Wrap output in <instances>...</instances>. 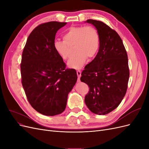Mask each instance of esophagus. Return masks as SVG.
Segmentation results:
<instances>
[{
    "instance_id": "34e87169",
    "label": "esophagus",
    "mask_w": 149,
    "mask_h": 149,
    "mask_svg": "<svg viewBox=\"0 0 149 149\" xmlns=\"http://www.w3.org/2000/svg\"><path fill=\"white\" fill-rule=\"evenodd\" d=\"M76 74H77L78 80V81H79V79H80L81 76V71H79V70H78V71H76Z\"/></svg>"
}]
</instances>
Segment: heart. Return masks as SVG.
I'll use <instances>...</instances> for the list:
<instances>
[{
  "mask_svg": "<svg viewBox=\"0 0 149 149\" xmlns=\"http://www.w3.org/2000/svg\"><path fill=\"white\" fill-rule=\"evenodd\" d=\"M63 40H56L53 47L63 60L70 56V48L74 47L76 55L68 62L71 68L79 69L86 62L97 54L100 47V35L93 26H71L63 35Z\"/></svg>",
  "mask_w": 149,
  "mask_h": 149,
  "instance_id": "b5f03b06",
  "label": "heart"
}]
</instances>
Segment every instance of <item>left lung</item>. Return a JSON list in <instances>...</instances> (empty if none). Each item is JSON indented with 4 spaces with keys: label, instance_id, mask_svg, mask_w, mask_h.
I'll use <instances>...</instances> for the list:
<instances>
[{
    "label": "left lung",
    "instance_id": "8db88e82",
    "mask_svg": "<svg viewBox=\"0 0 149 149\" xmlns=\"http://www.w3.org/2000/svg\"><path fill=\"white\" fill-rule=\"evenodd\" d=\"M100 35V47L94 59L85 66L80 79L89 87L84 97L93 113L105 115L120 104L127 91L129 78L127 54L123 40L102 22L89 19Z\"/></svg>",
    "mask_w": 149,
    "mask_h": 149
}]
</instances>
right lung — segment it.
Masks as SVG:
<instances>
[{
  "mask_svg": "<svg viewBox=\"0 0 149 149\" xmlns=\"http://www.w3.org/2000/svg\"><path fill=\"white\" fill-rule=\"evenodd\" d=\"M66 24L39 25L29 35L22 52V84L26 96L34 109L45 116L65 111L68 95L77 81L76 71L66 69L53 47L57 31Z\"/></svg>",
  "mask_w": 149,
  "mask_h": 149,
  "instance_id": "1",
  "label": "right lung"
}]
</instances>
